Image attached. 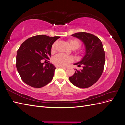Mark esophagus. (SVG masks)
Instances as JSON below:
<instances>
[{"label": "esophagus", "instance_id": "obj_1", "mask_svg": "<svg viewBox=\"0 0 125 125\" xmlns=\"http://www.w3.org/2000/svg\"><path fill=\"white\" fill-rule=\"evenodd\" d=\"M56 67H57V68H65V67L60 66H56Z\"/></svg>", "mask_w": 125, "mask_h": 125}]
</instances>
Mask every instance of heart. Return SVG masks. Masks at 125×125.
<instances>
[{
	"label": "heart",
	"instance_id": "obj_1",
	"mask_svg": "<svg viewBox=\"0 0 125 125\" xmlns=\"http://www.w3.org/2000/svg\"><path fill=\"white\" fill-rule=\"evenodd\" d=\"M68 43L70 47L73 50H77L80 46V43L77 39H71L68 41ZM56 43H54L52 45V52H54L55 50ZM73 59L69 56H67L63 54H58L55 56L52 59V62L57 66H65L72 62Z\"/></svg>",
	"mask_w": 125,
	"mask_h": 125
}]
</instances>
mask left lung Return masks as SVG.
<instances>
[{
	"instance_id": "obj_1",
	"label": "left lung",
	"mask_w": 125,
	"mask_h": 125,
	"mask_svg": "<svg viewBox=\"0 0 125 125\" xmlns=\"http://www.w3.org/2000/svg\"><path fill=\"white\" fill-rule=\"evenodd\" d=\"M81 40L85 46V54L80 61L74 63L78 67L82 65L83 69H76L69 78L72 84L80 88H87L99 80L104 69L105 56L102 42L91 34L79 32L71 35Z\"/></svg>"
}]
</instances>
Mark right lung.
Instances as JSON below:
<instances>
[{
    "label": "right lung",
    "instance_id": "obj_1",
    "mask_svg": "<svg viewBox=\"0 0 125 125\" xmlns=\"http://www.w3.org/2000/svg\"><path fill=\"white\" fill-rule=\"evenodd\" d=\"M59 37L36 35L21 44L17 51L16 67L22 81L26 84L40 88L52 81L56 68L50 62L44 66L41 60L49 59L52 45Z\"/></svg>",
    "mask_w": 125,
    "mask_h": 125
}]
</instances>
